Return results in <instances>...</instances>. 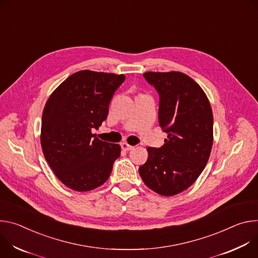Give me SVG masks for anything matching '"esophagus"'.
I'll return each mask as SVG.
<instances>
[{
  "instance_id": "esophagus-1",
  "label": "esophagus",
  "mask_w": 258,
  "mask_h": 258,
  "mask_svg": "<svg viewBox=\"0 0 258 258\" xmlns=\"http://www.w3.org/2000/svg\"><path fill=\"white\" fill-rule=\"evenodd\" d=\"M121 148H122V150H124V151H131L134 147L128 145L127 142H122V144H121Z\"/></svg>"
}]
</instances>
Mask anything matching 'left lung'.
<instances>
[{
	"mask_svg": "<svg viewBox=\"0 0 258 258\" xmlns=\"http://www.w3.org/2000/svg\"><path fill=\"white\" fill-rule=\"evenodd\" d=\"M144 77L160 96L159 124L168 134L165 144L148 148L139 174L161 196L189 187L204 170L213 145V113L203 89L180 72H148Z\"/></svg>",
	"mask_w": 258,
	"mask_h": 258,
	"instance_id": "left-lung-1",
	"label": "left lung"
}]
</instances>
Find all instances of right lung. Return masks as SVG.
<instances>
[{
    "label": "right lung",
    "mask_w": 258,
    "mask_h": 258,
    "mask_svg": "<svg viewBox=\"0 0 258 258\" xmlns=\"http://www.w3.org/2000/svg\"><path fill=\"white\" fill-rule=\"evenodd\" d=\"M124 75L80 71L48 98L42 116L41 146L54 174L77 191L92 190L110 175L121 147L92 134L106 119L109 101Z\"/></svg>",
    "instance_id": "obj_1"
}]
</instances>
